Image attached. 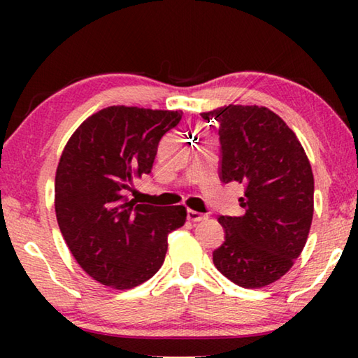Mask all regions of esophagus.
I'll use <instances>...</instances> for the list:
<instances>
[{
    "mask_svg": "<svg viewBox=\"0 0 358 358\" xmlns=\"http://www.w3.org/2000/svg\"><path fill=\"white\" fill-rule=\"evenodd\" d=\"M186 215H187V220L192 221V222H199V221L207 220V215L199 213V211H196V210H191V208H187V210H186Z\"/></svg>",
    "mask_w": 358,
    "mask_h": 358,
    "instance_id": "1",
    "label": "esophagus"
}]
</instances>
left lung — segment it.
<instances>
[{"label": "left lung", "mask_w": 358, "mask_h": 358, "mask_svg": "<svg viewBox=\"0 0 358 358\" xmlns=\"http://www.w3.org/2000/svg\"><path fill=\"white\" fill-rule=\"evenodd\" d=\"M220 124L222 183L238 181L243 216H220L226 232L213 264L230 281L257 289L280 280L300 256L314 211L311 164L295 132L266 107L224 106L201 113Z\"/></svg>", "instance_id": "left-lung-1"}]
</instances>
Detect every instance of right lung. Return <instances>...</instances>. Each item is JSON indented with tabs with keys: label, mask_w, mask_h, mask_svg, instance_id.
<instances>
[{
	"label": "right lung",
	"mask_w": 358,
	"mask_h": 358,
	"mask_svg": "<svg viewBox=\"0 0 358 358\" xmlns=\"http://www.w3.org/2000/svg\"><path fill=\"white\" fill-rule=\"evenodd\" d=\"M181 110L112 106L93 113L66 143L55 177L59 230L83 271L104 286L132 289L161 268L183 205L153 207L124 196L150 173L161 137Z\"/></svg>",
	"instance_id": "right-lung-1"
}]
</instances>
